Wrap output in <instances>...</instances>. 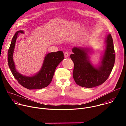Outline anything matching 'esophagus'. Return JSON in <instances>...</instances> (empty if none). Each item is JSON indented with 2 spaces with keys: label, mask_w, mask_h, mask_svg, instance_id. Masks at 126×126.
<instances>
[{
  "label": "esophagus",
  "mask_w": 126,
  "mask_h": 126,
  "mask_svg": "<svg viewBox=\"0 0 126 126\" xmlns=\"http://www.w3.org/2000/svg\"><path fill=\"white\" fill-rule=\"evenodd\" d=\"M64 55V57L65 58H67L68 57V56H69V54H68V53L67 52H65Z\"/></svg>",
  "instance_id": "34e87169"
}]
</instances>
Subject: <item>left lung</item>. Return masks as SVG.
<instances>
[{
    "instance_id": "8db88e82",
    "label": "left lung",
    "mask_w": 126,
    "mask_h": 126,
    "mask_svg": "<svg viewBox=\"0 0 126 126\" xmlns=\"http://www.w3.org/2000/svg\"><path fill=\"white\" fill-rule=\"evenodd\" d=\"M105 49L98 64L91 60L93 49L90 47H74L70 58L74 67L73 76L76 83L81 87L93 88L103 84L109 77L115 61L112 37L108 34L105 40Z\"/></svg>"
}]
</instances>
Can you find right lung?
Wrapping results in <instances>:
<instances>
[{
	"label": "right lung",
	"mask_w": 126,
	"mask_h": 126,
	"mask_svg": "<svg viewBox=\"0 0 126 126\" xmlns=\"http://www.w3.org/2000/svg\"><path fill=\"white\" fill-rule=\"evenodd\" d=\"M20 33H24V31L19 30L15 33L8 51V63L12 74L21 85L29 90L46 87L52 81L57 66L64 59L63 53L59 51L47 54L37 73L30 76L22 75L17 71L13 58L16 39Z\"/></svg>",
	"instance_id": "1"
}]
</instances>
